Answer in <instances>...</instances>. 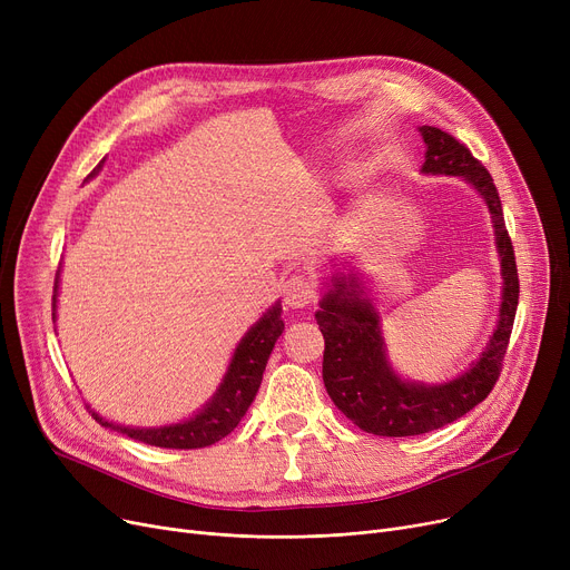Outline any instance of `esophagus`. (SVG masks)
Returning <instances> with one entry per match:
<instances>
[{"instance_id": "1", "label": "esophagus", "mask_w": 570, "mask_h": 570, "mask_svg": "<svg viewBox=\"0 0 570 570\" xmlns=\"http://www.w3.org/2000/svg\"><path fill=\"white\" fill-rule=\"evenodd\" d=\"M316 284L307 273H295L284 282V303L291 309H303L314 303Z\"/></svg>"}]
</instances>
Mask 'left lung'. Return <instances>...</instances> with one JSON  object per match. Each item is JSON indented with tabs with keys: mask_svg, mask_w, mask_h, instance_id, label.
Instances as JSON below:
<instances>
[{
	"mask_svg": "<svg viewBox=\"0 0 570 570\" xmlns=\"http://www.w3.org/2000/svg\"><path fill=\"white\" fill-rule=\"evenodd\" d=\"M425 140V175H455L471 185L490 209L494 245L501 261V305L494 333L481 355L443 383L404 379L387 357L381 312L361 273L337 267L323 282L316 323L325 340L323 383L335 406L353 425L376 436H415L458 421L494 387L518 312V267L513 243L492 175L469 149L436 127L417 129Z\"/></svg>",
	"mask_w": 570,
	"mask_h": 570,
	"instance_id": "obj_1",
	"label": "left lung"
}]
</instances>
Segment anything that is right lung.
I'll use <instances>...</instances> for the list:
<instances>
[{"label":"right lung","mask_w":570,"mask_h":570,"mask_svg":"<svg viewBox=\"0 0 570 570\" xmlns=\"http://www.w3.org/2000/svg\"><path fill=\"white\" fill-rule=\"evenodd\" d=\"M106 161V159H104ZM104 161L87 175L92 179L104 168ZM85 179V183H87ZM57 295H59V269L55 277V295H52V321L57 318ZM284 333V321H282V303H275L269 307L252 327L245 333V337L237 342L230 363L226 367V374L215 391L198 411H194L189 417L179 423L159 425V428H134V425H119L112 421H106L101 413H97L92 406V415L99 421V425L122 432L136 441H142L147 445L157 448H179V451H189V448H205L213 445L226 434H230L237 423L243 421L247 409L252 406L263 372L267 365V357L275 348V342Z\"/></svg>","instance_id":"add662e5"}]
</instances>
